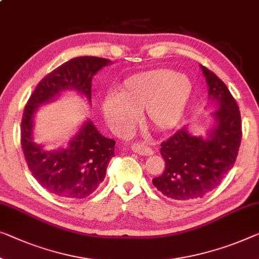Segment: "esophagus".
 Masks as SVG:
<instances>
[{"mask_svg":"<svg viewBox=\"0 0 259 259\" xmlns=\"http://www.w3.org/2000/svg\"><path fill=\"white\" fill-rule=\"evenodd\" d=\"M131 150H133L135 153L141 154V156H151V154H153L152 149L148 148L144 143H134V144L131 145Z\"/></svg>","mask_w":259,"mask_h":259,"instance_id":"1","label":"esophagus"}]
</instances>
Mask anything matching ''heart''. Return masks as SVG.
<instances>
[{"mask_svg":"<svg viewBox=\"0 0 259 259\" xmlns=\"http://www.w3.org/2000/svg\"><path fill=\"white\" fill-rule=\"evenodd\" d=\"M192 94L191 80L169 69H153L130 76L118 92L102 100V114L117 131L125 133L143 110L144 121L165 131L175 128L183 118Z\"/></svg>","mask_w":259,"mask_h":259,"instance_id":"b5f03b06","label":"heart"}]
</instances>
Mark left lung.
Segmentation results:
<instances>
[{
	"mask_svg": "<svg viewBox=\"0 0 259 259\" xmlns=\"http://www.w3.org/2000/svg\"><path fill=\"white\" fill-rule=\"evenodd\" d=\"M201 69L208 99L218 107L213 113V129L203 138L185 126L161 143L165 169L152 179L158 191L178 201L201 199L218 187L234 166L242 140L241 113L228 87L208 68Z\"/></svg>",
	"mask_w": 259,
	"mask_h": 259,
	"instance_id": "obj_1",
	"label": "left lung"
}]
</instances>
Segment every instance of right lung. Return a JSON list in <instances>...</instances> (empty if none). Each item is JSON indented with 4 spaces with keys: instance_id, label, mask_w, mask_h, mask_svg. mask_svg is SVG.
Returning <instances> with one entry per match:
<instances>
[{
    "instance_id": "add662e5",
    "label": "right lung",
    "mask_w": 259,
    "mask_h": 259,
    "mask_svg": "<svg viewBox=\"0 0 259 259\" xmlns=\"http://www.w3.org/2000/svg\"><path fill=\"white\" fill-rule=\"evenodd\" d=\"M110 63L98 57L73 58L39 81L24 108L21 144L26 164L40 186L59 198L84 199L100 186L115 156V141L102 136L87 119L67 148L46 151L33 141L34 113L66 90L75 91L91 102L93 76Z\"/></svg>"
}]
</instances>
